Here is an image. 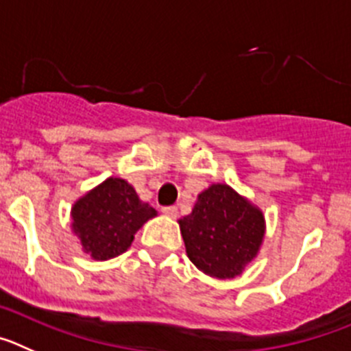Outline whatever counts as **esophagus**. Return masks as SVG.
Segmentation results:
<instances>
[{
  "mask_svg": "<svg viewBox=\"0 0 351 351\" xmlns=\"http://www.w3.org/2000/svg\"><path fill=\"white\" fill-rule=\"evenodd\" d=\"M162 213L166 215V217H171V219H175L176 215H178V208H176V206H164Z\"/></svg>",
  "mask_w": 351,
  "mask_h": 351,
  "instance_id": "obj_1",
  "label": "esophagus"
}]
</instances>
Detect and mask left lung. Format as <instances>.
<instances>
[{
    "mask_svg": "<svg viewBox=\"0 0 351 351\" xmlns=\"http://www.w3.org/2000/svg\"><path fill=\"white\" fill-rule=\"evenodd\" d=\"M178 223L192 264L219 280L239 276L266 234L261 208L227 183H211L199 192L191 215Z\"/></svg>",
    "mask_w": 351,
    "mask_h": 351,
    "instance_id": "obj_1",
    "label": "left lung"
}]
</instances>
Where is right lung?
I'll return each mask as SVG.
<instances>
[{"label":"right lung","instance_id":"1","mask_svg":"<svg viewBox=\"0 0 351 351\" xmlns=\"http://www.w3.org/2000/svg\"><path fill=\"white\" fill-rule=\"evenodd\" d=\"M156 215L131 183L110 176L75 201L71 230L80 239L84 254L94 261H108L124 254L134 234Z\"/></svg>","mask_w":351,"mask_h":351}]
</instances>
